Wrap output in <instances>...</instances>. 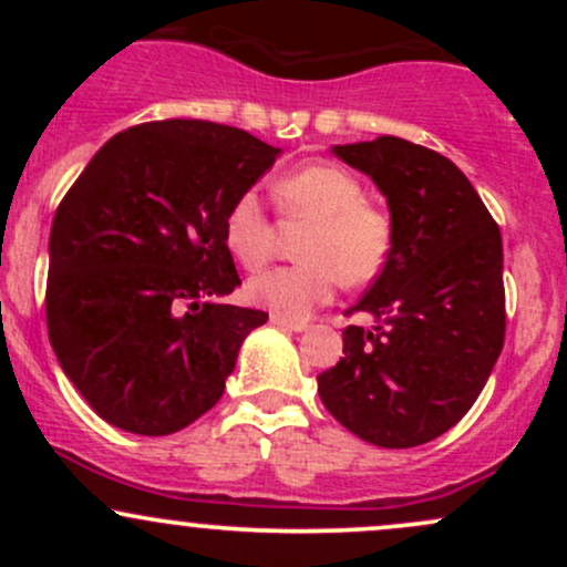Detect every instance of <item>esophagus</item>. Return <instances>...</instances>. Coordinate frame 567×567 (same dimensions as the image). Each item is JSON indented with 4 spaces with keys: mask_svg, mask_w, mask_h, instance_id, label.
Returning a JSON list of instances; mask_svg holds the SVG:
<instances>
[{
    "mask_svg": "<svg viewBox=\"0 0 567 567\" xmlns=\"http://www.w3.org/2000/svg\"><path fill=\"white\" fill-rule=\"evenodd\" d=\"M271 324L275 328H282V330H292V333H301V330H306V322H298V320H285V317H277L271 315Z\"/></svg>",
    "mask_w": 567,
    "mask_h": 567,
    "instance_id": "1",
    "label": "esophagus"
}]
</instances>
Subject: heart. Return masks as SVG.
<instances>
[{"label":"heart","mask_w":567,"mask_h":567,"mask_svg":"<svg viewBox=\"0 0 567 567\" xmlns=\"http://www.w3.org/2000/svg\"><path fill=\"white\" fill-rule=\"evenodd\" d=\"M362 184L343 167L311 162L275 184V197L290 224H309L298 258L247 282L250 303L285 320H306L333 301L347 285L373 282L394 247V224L383 207L362 197ZM224 245L245 269L256 271L275 256L277 229L256 192L239 194L224 216Z\"/></svg>","instance_id":"heart-1"}]
</instances>
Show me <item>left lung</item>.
Wrapping results in <instances>:
<instances>
[{"mask_svg":"<svg viewBox=\"0 0 567 567\" xmlns=\"http://www.w3.org/2000/svg\"><path fill=\"white\" fill-rule=\"evenodd\" d=\"M389 202L394 247L349 324L343 357L317 375L322 405L360 440L415 447L458 424L506 333L501 231L464 173L394 135L336 146Z\"/></svg>","mask_w":567,"mask_h":567,"instance_id":"8db88e82","label":"left lung"}]
</instances>
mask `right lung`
Masks as SVG:
<instances>
[{"label":"right lung","mask_w":567,"mask_h":567,"mask_svg":"<svg viewBox=\"0 0 567 567\" xmlns=\"http://www.w3.org/2000/svg\"><path fill=\"white\" fill-rule=\"evenodd\" d=\"M277 154L218 122H143L103 143L61 199L48 336L103 421L162 437L220 400L245 336L269 320L224 303L243 285L224 216Z\"/></svg>","instance_id":"add662e5"}]
</instances>
